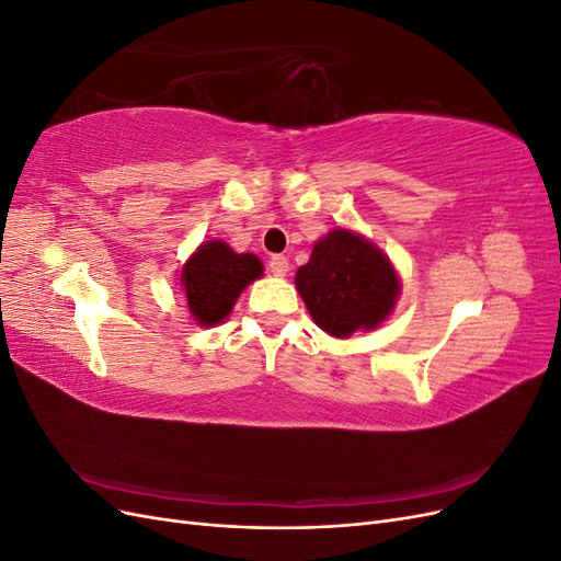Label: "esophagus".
Wrapping results in <instances>:
<instances>
[{
    "label": "esophagus",
    "instance_id": "34e87169",
    "mask_svg": "<svg viewBox=\"0 0 561 561\" xmlns=\"http://www.w3.org/2000/svg\"><path fill=\"white\" fill-rule=\"evenodd\" d=\"M268 268L274 276H287V271H290V262L283 254H274V257L268 260Z\"/></svg>",
    "mask_w": 561,
    "mask_h": 561
}]
</instances>
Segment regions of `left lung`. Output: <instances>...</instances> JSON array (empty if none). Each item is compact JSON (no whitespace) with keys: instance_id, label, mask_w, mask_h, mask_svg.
I'll use <instances>...</instances> for the list:
<instances>
[{"instance_id":"obj_1","label":"left lung","mask_w":561,"mask_h":561,"mask_svg":"<svg viewBox=\"0 0 561 561\" xmlns=\"http://www.w3.org/2000/svg\"><path fill=\"white\" fill-rule=\"evenodd\" d=\"M297 290L320 330L346 339L375 330L393 313L400 295L398 271L386 254L360 233L332 229L299 266Z\"/></svg>"}]
</instances>
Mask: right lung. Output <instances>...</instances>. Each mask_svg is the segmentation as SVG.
Listing matches in <instances>:
<instances>
[{
  "label": "right lung",
  "instance_id": "right-lung-1",
  "mask_svg": "<svg viewBox=\"0 0 561 561\" xmlns=\"http://www.w3.org/2000/svg\"><path fill=\"white\" fill-rule=\"evenodd\" d=\"M262 262L250 252H233L225 241H206L182 266L180 283L190 313L201 328L222 322L245 287L262 276Z\"/></svg>",
  "mask_w": 561,
  "mask_h": 561
}]
</instances>
